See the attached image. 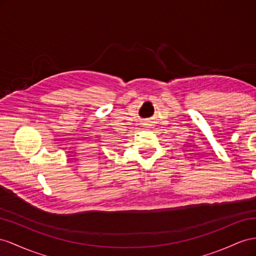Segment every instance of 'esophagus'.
Returning a JSON list of instances; mask_svg holds the SVG:
<instances>
[{"label":"esophagus","instance_id":"obj_1","mask_svg":"<svg viewBox=\"0 0 256 256\" xmlns=\"http://www.w3.org/2000/svg\"><path fill=\"white\" fill-rule=\"evenodd\" d=\"M144 124H146V123H144Z\"/></svg>","mask_w":256,"mask_h":256}]
</instances>
